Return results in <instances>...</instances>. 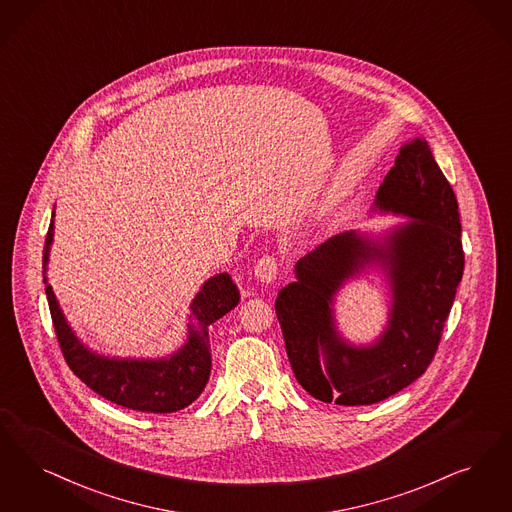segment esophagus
<instances>
[{
    "instance_id": "obj_1",
    "label": "esophagus",
    "mask_w": 512,
    "mask_h": 512,
    "mask_svg": "<svg viewBox=\"0 0 512 512\" xmlns=\"http://www.w3.org/2000/svg\"><path fill=\"white\" fill-rule=\"evenodd\" d=\"M278 270H280L278 257H274V255H263V257L257 261V265H255V276H257V280H261L263 284H270V282L276 280Z\"/></svg>"
}]
</instances>
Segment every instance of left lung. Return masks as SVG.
<instances>
[{"label": "left lung", "mask_w": 512, "mask_h": 512, "mask_svg": "<svg viewBox=\"0 0 512 512\" xmlns=\"http://www.w3.org/2000/svg\"><path fill=\"white\" fill-rule=\"evenodd\" d=\"M375 204L413 219L390 234L385 249L352 232L329 238L297 263V282L284 287L274 305L295 379L328 404L371 406L419 379L438 350L463 278L459 205L427 141L402 146ZM369 260L390 266V329L373 348H350L334 329L330 299Z\"/></svg>", "instance_id": "left-lung-1"}]
</instances>
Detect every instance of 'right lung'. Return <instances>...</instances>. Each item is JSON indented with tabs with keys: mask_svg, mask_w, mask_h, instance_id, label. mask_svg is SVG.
Instances as JSON below:
<instances>
[{
	"mask_svg": "<svg viewBox=\"0 0 512 512\" xmlns=\"http://www.w3.org/2000/svg\"><path fill=\"white\" fill-rule=\"evenodd\" d=\"M55 215V213H53ZM53 240V223L47 230L43 270ZM53 328L68 368L89 389L127 409L146 413H173L190 406L205 389L211 371L209 326L238 305V289L228 274L205 282L192 301L188 343L165 360H110L83 347L68 328L55 293L43 278Z\"/></svg>",
	"mask_w": 512,
	"mask_h": 512,
	"instance_id": "right-lung-1",
	"label": "right lung"
}]
</instances>
